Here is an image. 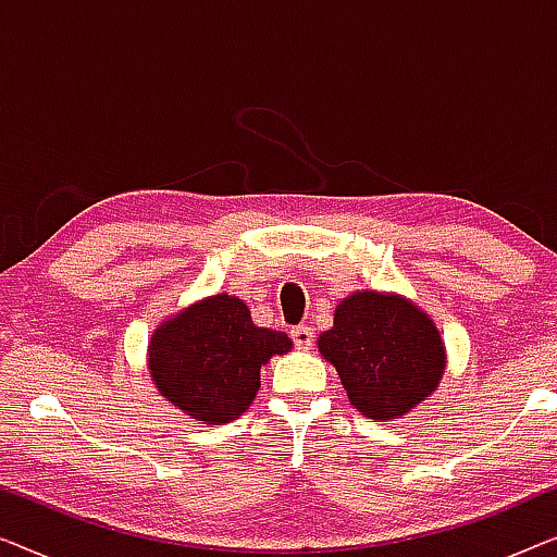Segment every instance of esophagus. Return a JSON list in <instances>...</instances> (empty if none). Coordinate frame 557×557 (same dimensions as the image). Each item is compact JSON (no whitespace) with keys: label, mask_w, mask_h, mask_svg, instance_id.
Segmentation results:
<instances>
[{"label":"esophagus","mask_w":557,"mask_h":557,"mask_svg":"<svg viewBox=\"0 0 557 557\" xmlns=\"http://www.w3.org/2000/svg\"><path fill=\"white\" fill-rule=\"evenodd\" d=\"M292 339H294V345L299 347V349H309L311 345H314V330H311V326H307V324L294 326Z\"/></svg>","instance_id":"1"}]
</instances>
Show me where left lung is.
I'll use <instances>...</instances> for the list:
<instances>
[{"mask_svg":"<svg viewBox=\"0 0 557 557\" xmlns=\"http://www.w3.org/2000/svg\"><path fill=\"white\" fill-rule=\"evenodd\" d=\"M319 352L339 372L349 403L372 421L406 416L438 387L444 339L425 314L398 294L357 292L334 309Z\"/></svg>","mask_w":557,"mask_h":557,"instance_id":"left-lung-1","label":"left lung"}]
</instances>
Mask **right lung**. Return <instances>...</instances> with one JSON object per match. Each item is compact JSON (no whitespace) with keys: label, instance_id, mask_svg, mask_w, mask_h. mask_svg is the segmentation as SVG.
Instances as JSON below:
<instances>
[{"label":"right lung","instance_id":"obj_1","mask_svg":"<svg viewBox=\"0 0 557 557\" xmlns=\"http://www.w3.org/2000/svg\"><path fill=\"white\" fill-rule=\"evenodd\" d=\"M292 349L284 332L256 326L238 296L215 294L157 326L149 375L172 406L210 425L246 413L261 387V364Z\"/></svg>","mask_w":557,"mask_h":557}]
</instances>
